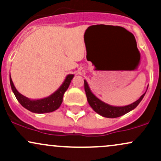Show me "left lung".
Listing matches in <instances>:
<instances>
[{
	"mask_svg": "<svg viewBox=\"0 0 161 161\" xmlns=\"http://www.w3.org/2000/svg\"><path fill=\"white\" fill-rule=\"evenodd\" d=\"M84 90L85 92H86L87 101L90 106L92 107V108L99 114L102 115L103 117H105V118H118V117L122 116V115L125 114L126 113L129 112V111L133 110V109L135 108L139 105L145 94V92L137 101H136L133 104H130V105H126V106L115 107L108 105V104L102 102L98 98H96L92 93V92L90 91V87H89L86 80H84Z\"/></svg>",
	"mask_w": 161,
	"mask_h": 161,
	"instance_id": "obj_1",
	"label": "left lung"
}]
</instances>
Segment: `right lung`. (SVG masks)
<instances>
[{
    "label": "right lung",
    "instance_id": "obj_1",
    "mask_svg": "<svg viewBox=\"0 0 161 161\" xmlns=\"http://www.w3.org/2000/svg\"><path fill=\"white\" fill-rule=\"evenodd\" d=\"M73 77V75H69L66 77L65 80L62 86L53 94H52L49 97L37 100H31L25 97L24 96H22L16 90V87L13 85L11 77H9V81H10V86L13 93H14L19 103L25 108L28 109V111H31V112L43 114V113L52 112V111L56 110L59 108L62 103V98H63L64 93L69 87Z\"/></svg>",
    "mask_w": 161,
    "mask_h": 161
}]
</instances>
